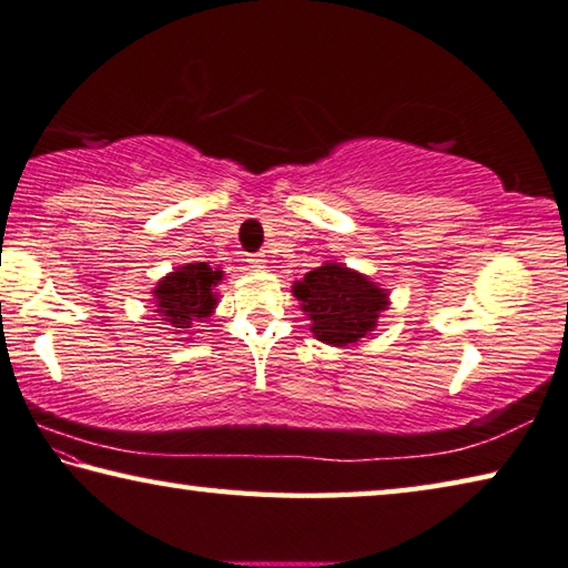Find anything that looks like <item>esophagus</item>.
Masks as SVG:
<instances>
[{
    "label": "esophagus",
    "mask_w": 568,
    "mask_h": 568,
    "mask_svg": "<svg viewBox=\"0 0 568 568\" xmlns=\"http://www.w3.org/2000/svg\"><path fill=\"white\" fill-rule=\"evenodd\" d=\"M246 262L252 268H264L266 266V254H252L246 258Z\"/></svg>",
    "instance_id": "obj_1"
}]
</instances>
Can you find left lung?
<instances>
[{"label": "left lung", "mask_w": 568, "mask_h": 568, "mask_svg": "<svg viewBox=\"0 0 568 568\" xmlns=\"http://www.w3.org/2000/svg\"><path fill=\"white\" fill-rule=\"evenodd\" d=\"M294 296L310 314L320 342L346 346L369 334L386 310L384 290L342 264H324L294 284Z\"/></svg>", "instance_id": "left-lung-1"}]
</instances>
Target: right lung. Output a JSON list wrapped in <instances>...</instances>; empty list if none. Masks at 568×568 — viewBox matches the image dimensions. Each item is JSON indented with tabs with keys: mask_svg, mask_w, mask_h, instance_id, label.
<instances>
[{
	"mask_svg": "<svg viewBox=\"0 0 568 568\" xmlns=\"http://www.w3.org/2000/svg\"><path fill=\"white\" fill-rule=\"evenodd\" d=\"M219 278H222V272H212V266L204 262L179 266L154 290L156 314H162V320L176 329H189L194 320H204L212 314L216 304L214 286Z\"/></svg>",
	"mask_w": 568,
	"mask_h": 568,
	"instance_id": "obj_1",
	"label": "right lung"
}]
</instances>
